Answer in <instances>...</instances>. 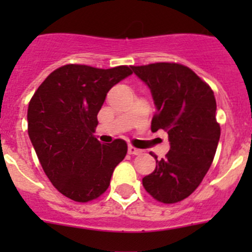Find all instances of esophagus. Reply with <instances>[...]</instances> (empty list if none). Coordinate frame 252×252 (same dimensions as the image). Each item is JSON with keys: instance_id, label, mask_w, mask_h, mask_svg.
Wrapping results in <instances>:
<instances>
[{"instance_id": "1", "label": "esophagus", "mask_w": 252, "mask_h": 252, "mask_svg": "<svg viewBox=\"0 0 252 252\" xmlns=\"http://www.w3.org/2000/svg\"><path fill=\"white\" fill-rule=\"evenodd\" d=\"M128 154H131V155H140V154H142V150L141 149L133 148V146H128Z\"/></svg>"}]
</instances>
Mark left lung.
Listing matches in <instances>:
<instances>
[{
    "mask_svg": "<svg viewBox=\"0 0 252 252\" xmlns=\"http://www.w3.org/2000/svg\"><path fill=\"white\" fill-rule=\"evenodd\" d=\"M150 90L157 113L151 130L168 132L170 150L142 178L146 192L162 203H177L201 184L217 150L221 128L208 84L182 64L131 66Z\"/></svg>",
    "mask_w": 252,
    "mask_h": 252,
    "instance_id": "8db88e82",
    "label": "left lung"
}]
</instances>
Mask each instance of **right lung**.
I'll return each mask as SVG.
<instances>
[{"label": "right lung", "instance_id": "add662e5", "mask_svg": "<svg viewBox=\"0 0 252 252\" xmlns=\"http://www.w3.org/2000/svg\"><path fill=\"white\" fill-rule=\"evenodd\" d=\"M131 74L126 65L68 64L48 75L29 103V137L40 164L51 184L73 201H92L106 192L126 157L125 140L101 144L93 132L108 91Z\"/></svg>", "mask_w": 252, "mask_h": 252}]
</instances>
